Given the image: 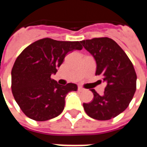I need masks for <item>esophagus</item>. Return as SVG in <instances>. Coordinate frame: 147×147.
Listing matches in <instances>:
<instances>
[{
    "label": "esophagus",
    "instance_id": "esophagus-1",
    "mask_svg": "<svg viewBox=\"0 0 147 147\" xmlns=\"http://www.w3.org/2000/svg\"><path fill=\"white\" fill-rule=\"evenodd\" d=\"M78 90H79L80 92H83V91L85 90V89L83 88V87H81V86H79V87H78Z\"/></svg>",
    "mask_w": 147,
    "mask_h": 147
}]
</instances>
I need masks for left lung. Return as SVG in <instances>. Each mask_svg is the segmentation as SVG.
Wrapping results in <instances>:
<instances>
[{
  "instance_id": "8db88e82",
  "label": "left lung",
  "mask_w": 147,
  "mask_h": 147,
  "mask_svg": "<svg viewBox=\"0 0 147 147\" xmlns=\"http://www.w3.org/2000/svg\"><path fill=\"white\" fill-rule=\"evenodd\" d=\"M80 43L95 60V75L101 76L106 83L103 95L91 90L94 98L90 103H83L84 110L93 119L110 120L123 113L132 100L137 80L135 68L124 51L113 39L95 38Z\"/></svg>"
}]
</instances>
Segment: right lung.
Here are the masks:
<instances>
[{
  "label": "right lung",
  "instance_id": "1",
  "mask_svg": "<svg viewBox=\"0 0 147 147\" xmlns=\"http://www.w3.org/2000/svg\"><path fill=\"white\" fill-rule=\"evenodd\" d=\"M82 49L80 42L46 38L28 45L16 58L11 69V91L27 117L45 121L63 112L65 97L76 91L77 85L61 86L50 76L57 73L67 53Z\"/></svg>",
  "mask_w": 147,
  "mask_h": 147
}]
</instances>
